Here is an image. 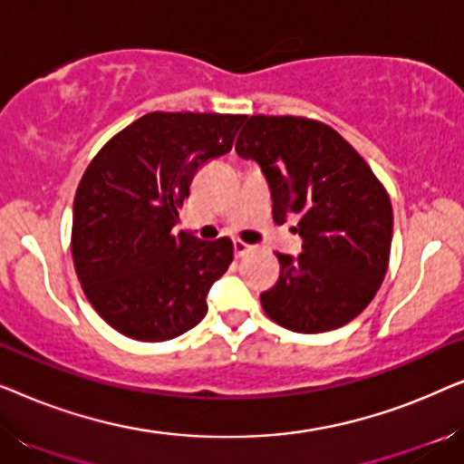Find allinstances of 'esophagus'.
Here are the masks:
<instances>
[{
	"label": "esophagus",
	"instance_id": "esophagus-1",
	"mask_svg": "<svg viewBox=\"0 0 464 464\" xmlns=\"http://www.w3.org/2000/svg\"><path fill=\"white\" fill-rule=\"evenodd\" d=\"M253 246L243 243V240H234V253H237V257H245L246 253H251Z\"/></svg>",
	"mask_w": 464,
	"mask_h": 464
}]
</instances>
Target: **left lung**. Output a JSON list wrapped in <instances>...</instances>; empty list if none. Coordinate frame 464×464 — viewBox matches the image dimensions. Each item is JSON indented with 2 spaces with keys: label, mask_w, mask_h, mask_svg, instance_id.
Here are the masks:
<instances>
[{
  "label": "left lung",
  "mask_w": 464,
  "mask_h": 464,
  "mask_svg": "<svg viewBox=\"0 0 464 464\" xmlns=\"http://www.w3.org/2000/svg\"><path fill=\"white\" fill-rule=\"evenodd\" d=\"M237 154L262 169L276 224L295 215L302 237L300 256L276 253L281 276L259 295L266 314L297 334L351 323L391 256V198L370 164L332 126L295 116H251Z\"/></svg>",
  "instance_id": "1"
}]
</instances>
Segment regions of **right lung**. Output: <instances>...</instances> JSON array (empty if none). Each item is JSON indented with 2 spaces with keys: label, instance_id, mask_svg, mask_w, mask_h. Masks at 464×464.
I'll return each instance as SVG.
<instances>
[{
  "label": "right lung",
  "instance_id": "1",
  "mask_svg": "<svg viewBox=\"0 0 464 464\" xmlns=\"http://www.w3.org/2000/svg\"><path fill=\"white\" fill-rule=\"evenodd\" d=\"M246 116L151 111L107 141L73 200L72 256L101 319L164 342L205 319L207 294L234 257L230 238L175 234L202 164L227 154Z\"/></svg>",
  "mask_w": 464,
  "mask_h": 464
}]
</instances>
